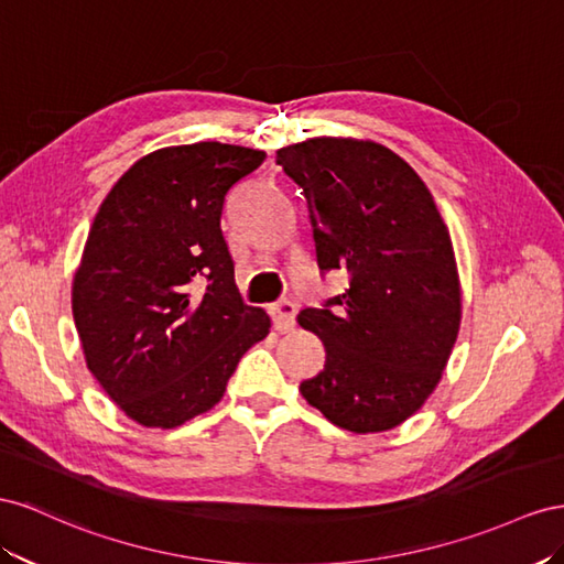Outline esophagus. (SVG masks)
Listing matches in <instances>:
<instances>
[{
	"label": "esophagus",
	"mask_w": 564,
	"mask_h": 564,
	"mask_svg": "<svg viewBox=\"0 0 564 564\" xmlns=\"http://www.w3.org/2000/svg\"><path fill=\"white\" fill-rule=\"evenodd\" d=\"M295 314H297V307L293 302H281L279 307H273L271 316H273V328H276L279 333H291L295 328Z\"/></svg>",
	"instance_id": "1"
}]
</instances>
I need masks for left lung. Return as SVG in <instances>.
Masks as SVG:
<instances>
[{
  "instance_id": "left-lung-1",
  "label": "left lung",
  "mask_w": 564,
  "mask_h": 564,
  "mask_svg": "<svg viewBox=\"0 0 564 564\" xmlns=\"http://www.w3.org/2000/svg\"><path fill=\"white\" fill-rule=\"evenodd\" d=\"M312 213L318 267L349 288L297 324L321 337L326 364L300 384L337 427L401 425L442 380L460 328L452 236L430 188L394 151L351 137H314L276 151Z\"/></svg>"
}]
</instances>
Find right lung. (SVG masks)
<instances>
[{"label": "right lung", "instance_id": "right-lung-1", "mask_svg": "<svg viewBox=\"0 0 564 564\" xmlns=\"http://www.w3.org/2000/svg\"><path fill=\"white\" fill-rule=\"evenodd\" d=\"M267 153L219 141L158 149L127 170L73 279L85 361L118 409L172 430L210 411L271 318L240 300L221 236L227 193Z\"/></svg>", "mask_w": 564, "mask_h": 564}]
</instances>
